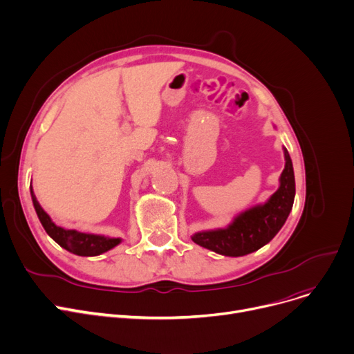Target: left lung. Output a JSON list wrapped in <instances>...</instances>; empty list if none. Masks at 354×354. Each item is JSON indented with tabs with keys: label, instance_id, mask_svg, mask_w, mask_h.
Returning <instances> with one entry per match:
<instances>
[{
	"label": "left lung",
	"instance_id": "1",
	"mask_svg": "<svg viewBox=\"0 0 354 354\" xmlns=\"http://www.w3.org/2000/svg\"><path fill=\"white\" fill-rule=\"evenodd\" d=\"M283 151L286 164L277 192L266 203L237 214L227 227L194 233L192 240L196 244L221 256L240 257L273 240L292 212L296 194L293 162L284 147Z\"/></svg>",
	"mask_w": 354,
	"mask_h": 354
}]
</instances>
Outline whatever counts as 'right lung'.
Returning <instances> with one entry per match:
<instances>
[{
    "mask_svg": "<svg viewBox=\"0 0 354 354\" xmlns=\"http://www.w3.org/2000/svg\"><path fill=\"white\" fill-rule=\"evenodd\" d=\"M31 192V198L35 213L43 224L44 230L47 234L62 248H66L67 252L77 254V256H84V257H93V256H100L102 253H106L115 245L121 243V239L115 237H107V236H101V234H91V233H81L77 230H73V228H64L57 225L51 217L44 212L43 207L39 205L32 187H30Z\"/></svg>",
    "mask_w": 354,
    "mask_h": 354,
    "instance_id": "right-lung-1",
    "label": "right lung"
}]
</instances>
